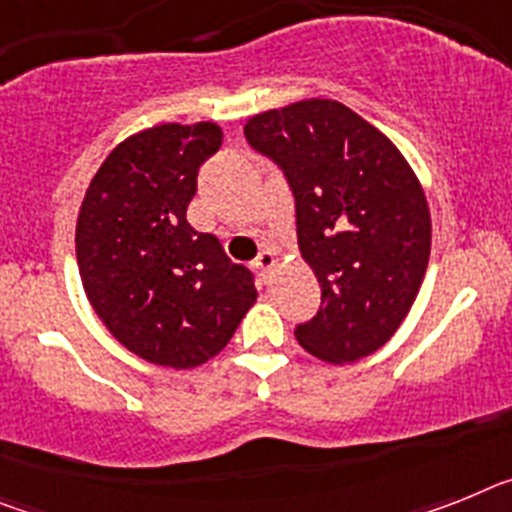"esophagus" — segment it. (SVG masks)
Returning a JSON list of instances; mask_svg holds the SVG:
<instances>
[{
    "label": "esophagus",
    "instance_id": "34e87169",
    "mask_svg": "<svg viewBox=\"0 0 512 512\" xmlns=\"http://www.w3.org/2000/svg\"><path fill=\"white\" fill-rule=\"evenodd\" d=\"M274 266H277V256L271 251H261L259 256H256V269H259L261 274H269Z\"/></svg>",
    "mask_w": 512,
    "mask_h": 512
}]
</instances>
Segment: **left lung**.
<instances>
[{
  "instance_id": "1",
  "label": "left lung",
  "mask_w": 512,
  "mask_h": 512,
  "mask_svg": "<svg viewBox=\"0 0 512 512\" xmlns=\"http://www.w3.org/2000/svg\"><path fill=\"white\" fill-rule=\"evenodd\" d=\"M248 146L282 169L297 243L320 284V310L295 336L351 364L395 336L431 256V212L387 135L333 99H307L246 122Z\"/></svg>"
}]
</instances>
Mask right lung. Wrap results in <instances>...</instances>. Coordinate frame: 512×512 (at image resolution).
<instances>
[{"mask_svg": "<svg viewBox=\"0 0 512 512\" xmlns=\"http://www.w3.org/2000/svg\"><path fill=\"white\" fill-rule=\"evenodd\" d=\"M215 122L158 125L104 158L81 202L76 261L107 330L140 359L192 369L220 354L256 302L253 274L187 223Z\"/></svg>", "mask_w": 512, "mask_h": 512, "instance_id": "obj_1", "label": "right lung"}]
</instances>
